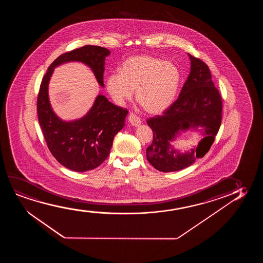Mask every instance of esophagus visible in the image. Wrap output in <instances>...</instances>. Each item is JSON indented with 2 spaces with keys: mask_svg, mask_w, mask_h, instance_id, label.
<instances>
[{
  "mask_svg": "<svg viewBox=\"0 0 263 263\" xmlns=\"http://www.w3.org/2000/svg\"><path fill=\"white\" fill-rule=\"evenodd\" d=\"M128 122L133 126H138L139 125H141L142 121H141V119L139 117H137V115L131 113V114L128 116Z\"/></svg>",
  "mask_w": 263,
  "mask_h": 263,
  "instance_id": "obj_1",
  "label": "esophagus"
}]
</instances>
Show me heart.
Listing matches in <instances>:
<instances>
[{"mask_svg":"<svg viewBox=\"0 0 263 263\" xmlns=\"http://www.w3.org/2000/svg\"><path fill=\"white\" fill-rule=\"evenodd\" d=\"M181 83V74L171 62L148 54L134 55L123 62L119 73L106 78V90L116 104L122 106L133 97L144 111L160 114L173 104Z\"/></svg>","mask_w":263,"mask_h":263,"instance_id":"heart-1","label":"heart"}]
</instances>
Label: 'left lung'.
Returning a JSON list of instances; mask_svg holds the SVG:
<instances>
[{"label": "left lung", "instance_id": "1", "mask_svg": "<svg viewBox=\"0 0 263 263\" xmlns=\"http://www.w3.org/2000/svg\"><path fill=\"white\" fill-rule=\"evenodd\" d=\"M191 72L179 98L163 115L147 119L154 138L146 149L148 162L162 173H171L192 165L209 151L219 130L222 99L213 83L209 66L187 54ZM194 129L202 134L197 147L180 153L172 143L182 132Z\"/></svg>", "mask_w": 263, "mask_h": 263}]
</instances>
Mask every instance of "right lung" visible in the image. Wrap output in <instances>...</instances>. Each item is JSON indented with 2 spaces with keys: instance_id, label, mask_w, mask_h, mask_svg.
Masks as SVG:
<instances>
[{
  "instance_id": "add662e5",
  "label": "right lung",
  "mask_w": 263,
  "mask_h": 263,
  "mask_svg": "<svg viewBox=\"0 0 263 263\" xmlns=\"http://www.w3.org/2000/svg\"><path fill=\"white\" fill-rule=\"evenodd\" d=\"M110 52L99 46H84L58 57L44 76L36 102L37 117L47 147L65 168L83 173L95 169L107 159L113 139L125 126L127 109L108 101L99 94L91 108L78 119L66 121L53 110L48 85L55 67L80 62L90 67L98 83L104 87L105 58Z\"/></svg>"
}]
</instances>
